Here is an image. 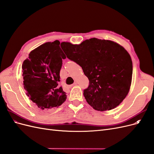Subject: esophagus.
<instances>
[{"instance_id":"esophagus-1","label":"esophagus","mask_w":154,"mask_h":154,"mask_svg":"<svg viewBox=\"0 0 154 154\" xmlns=\"http://www.w3.org/2000/svg\"><path fill=\"white\" fill-rule=\"evenodd\" d=\"M76 85H77V83H76V82H74L72 85H71V86H70V87H73V86H75Z\"/></svg>"}]
</instances>
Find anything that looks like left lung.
Segmentation results:
<instances>
[{
    "instance_id": "left-lung-1",
    "label": "left lung",
    "mask_w": 154,
    "mask_h": 154,
    "mask_svg": "<svg viewBox=\"0 0 154 154\" xmlns=\"http://www.w3.org/2000/svg\"><path fill=\"white\" fill-rule=\"evenodd\" d=\"M67 57L81 66L89 80L83 91L88 105L98 111L114 109L128 94L132 62L123 46L115 42L92 38L80 44L62 42Z\"/></svg>"
}]
</instances>
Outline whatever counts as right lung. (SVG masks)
Masks as SVG:
<instances>
[{
	"label": "right lung",
	"mask_w": 154,
	"mask_h": 154,
	"mask_svg": "<svg viewBox=\"0 0 154 154\" xmlns=\"http://www.w3.org/2000/svg\"><path fill=\"white\" fill-rule=\"evenodd\" d=\"M59 40L45 42L31 51L22 63L23 85L27 96L42 110L54 109L67 99L59 86L62 59Z\"/></svg>",
	"instance_id": "add662e5"
}]
</instances>
